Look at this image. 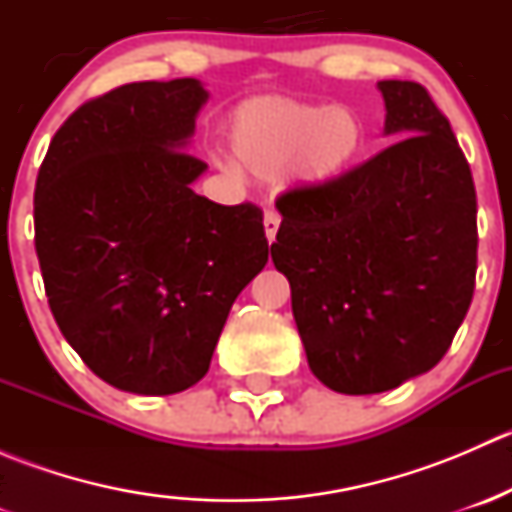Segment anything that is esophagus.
Returning <instances> with one entry per match:
<instances>
[{
	"instance_id": "1",
	"label": "esophagus",
	"mask_w": 512,
	"mask_h": 512,
	"mask_svg": "<svg viewBox=\"0 0 512 512\" xmlns=\"http://www.w3.org/2000/svg\"><path fill=\"white\" fill-rule=\"evenodd\" d=\"M280 223H282V215L277 213V210H267V213H265V232H267V240H270V245L275 242V235H277V230H280Z\"/></svg>"
}]
</instances>
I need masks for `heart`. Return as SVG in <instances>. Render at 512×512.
Returning <instances> with one entry per match:
<instances>
[{
    "mask_svg": "<svg viewBox=\"0 0 512 512\" xmlns=\"http://www.w3.org/2000/svg\"><path fill=\"white\" fill-rule=\"evenodd\" d=\"M361 143L359 116L342 106L257 96L230 118L232 156L260 178H275L292 165L302 183H332L352 168Z\"/></svg>",
    "mask_w": 512,
    "mask_h": 512,
    "instance_id": "heart-1",
    "label": "heart"
}]
</instances>
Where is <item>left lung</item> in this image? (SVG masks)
<instances>
[{"mask_svg":"<svg viewBox=\"0 0 512 512\" xmlns=\"http://www.w3.org/2000/svg\"><path fill=\"white\" fill-rule=\"evenodd\" d=\"M401 141L324 185L277 198L272 262L289 280L309 369L339 394H381L433 369L476 289L471 165L428 91L379 81Z\"/></svg>","mask_w":512,"mask_h":512,"instance_id":"8db88e82","label":"left lung"}]
</instances>
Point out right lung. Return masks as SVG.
Here are the masks:
<instances>
[{
	"label": "right lung",
	"instance_id": "right-lung-1",
	"mask_svg": "<svg viewBox=\"0 0 512 512\" xmlns=\"http://www.w3.org/2000/svg\"><path fill=\"white\" fill-rule=\"evenodd\" d=\"M208 91L136 81L81 103L51 138L34 245L51 314L116 389L165 396L210 369L232 302L267 265L262 210L218 205L183 151Z\"/></svg>",
	"mask_w": 512,
	"mask_h": 512
}]
</instances>
